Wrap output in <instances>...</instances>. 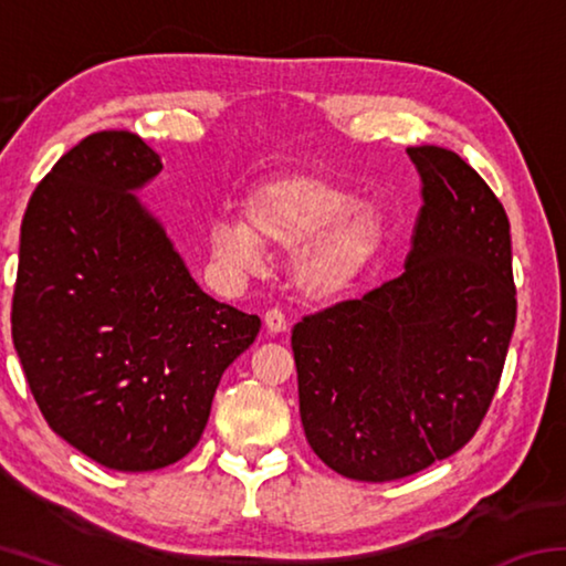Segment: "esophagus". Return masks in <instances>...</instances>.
<instances>
[{
  "instance_id": "1",
  "label": "esophagus",
  "mask_w": 566,
  "mask_h": 566,
  "mask_svg": "<svg viewBox=\"0 0 566 566\" xmlns=\"http://www.w3.org/2000/svg\"><path fill=\"white\" fill-rule=\"evenodd\" d=\"M264 324L272 334H282V332H286V327H290V322H286L284 312L276 310V306H272V310L264 314Z\"/></svg>"
}]
</instances>
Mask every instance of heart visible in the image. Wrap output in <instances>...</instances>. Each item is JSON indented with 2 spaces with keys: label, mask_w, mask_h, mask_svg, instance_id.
Returning <instances> with one entry per match:
<instances>
[{
  "label": "heart",
  "mask_w": 566,
  "mask_h": 566,
  "mask_svg": "<svg viewBox=\"0 0 566 566\" xmlns=\"http://www.w3.org/2000/svg\"><path fill=\"white\" fill-rule=\"evenodd\" d=\"M387 224L377 207L337 181L286 175L244 197L242 217H219L209 227V249L227 270H252L272 247H294L292 276L312 300H329L359 280L385 244Z\"/></svg>",
  "instance_id": "obj_1"
}]
</instances>
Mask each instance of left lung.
Returning <instances> with one entry per match:
<instances>
[{"mask_svg": "<svg viewBox=\"0 0 566 566\" xmlns=\"http://www.w3.org/2000/svg\"><path fill=\"white\" fill-rule=\"evenodd\" d=\"M421 179L405 272L292 329L306 442L357 482L459 452L500 387L516 322L510 219L444 147H409Z\"/></svg>", "mask_w": 566, "mask_h": 566, "instance_id": "8db88e82", "label": "left lung"}]
</instances>
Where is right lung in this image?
Segmentation results:
<instances>
[{
  "instance_id": "obj_1",
  "label": "right lung",
  "mask_w": 566,
  "mask_h": 566,
  "mask_svg": "<svg viewBox=\"0 0 566 566\" xmlns=\"http://www.w3.org/2000/svg\"><path fill=\"white\" fill-rule=\"evenodd\" d=\"M159 169L137 134H90L36 185L19 234L12 339L27 385L64 442L117 472L187 457L262 327L199 290L132 195Z\"/></svg>"
}]
</instances>
